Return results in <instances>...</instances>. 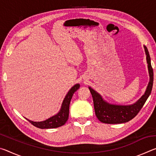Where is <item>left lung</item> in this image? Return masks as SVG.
Segmentation results:
<instances>
[{"mask_svg": "<svg viewBox=\"0 0 156 156\" xmlns=\"http://www.w3.org/2000/svg\"><path fill=\"white\" fill-rule=\"evenodd\" d=\"M147 56L149 82L144 94L135 103L129 105H118L108 103L93 89L89 87L93 97L95 113L100 122L106 124H120L129 122L138 114L147 101L153 87L154 72L151 64V58L146 46H144Z\"/></svg>", "mask_w": 156, "mask_h": 156, "instance_id": "8db88e82", "label": "left lung"}]
</instances>
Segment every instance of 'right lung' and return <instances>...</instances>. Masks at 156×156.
<instances>
[{
    "label": "right lung",
    "instance_id": "obj_1",
    "mask_svg": "<svg viewBox=\"0 0 156 156\" xmlns=\"http://www.w3.org/2000/svg\"><path fill=\"white\" fill-rule=\"evenodd\" d=\"M79 88H80V84H76L70 89V90L68 91L64 100H63L61 108H60L59 112L57 114L45 120L42 121V122H34V121L28 120L27 118L26 119L31 124H32L34 126L40 129H53L64 125L69 118V105L71 100H72L73 94Z\"/></svg>",
    "mask_w": 156,
    "mask_h": 156
}]
</instances>
